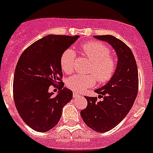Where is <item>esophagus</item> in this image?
<instances>
[{"label": "esophagus", "instance_id": "34e87169", "mask_svg": "<svg viewBox=\"0 0 153 153\" xmlns=\"http://www.w3.org/2000/svg\"><path fill=\"white\" fill-rule=\"evenodd\" d=\"M79 93H77V92H73V97H74V98H77V97H79Z\"/></svg>", "mask_w": 153, "mask_h": 153}]
</instances>
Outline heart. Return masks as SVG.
Masks as SVG:
<instances>
[{
	"instance_id": "1",
	"label": "heart",
	"mask_w": 153,
	"mask_h": 153,
	"mask_svg": "<svg viewBox=\"0 0 153 153\" xmlns=\"http://www.w3.org/2000/svg\"><path fill=\"white\" fill-rule=\"evenodd\" d=\"M84 54L92 61V66L89 73L93 74L82 75L74 74L67 80V86L75 92H81L95 84L96 79L99 82H107L111 79L115 72L116 64L110 55L108 47L100 42L92 41L82 45V47ZM75 53L71 49H67L61 55V66L63 71L67 74L71 73L74 68Z\"/></svg>"
}]
</instances>
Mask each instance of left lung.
Segmentation results:
<instances>
[{
	"mask_svg": "<svg viewBox=\"0 0 153 153\" xmlns=\"http://www.w3.org/2000/svg\"><path fill=\"white\" fill-rule=\"evenodd\" d=\"M94 37L108 43L117 56V65L111 79L95 90L102 100L85 96L88 105L81 111L86 125L103 133L120 124L134 104L138 88V68L133 53L124 42L111 35Z\"/></svg>",
	"mask_w": 153,
	"mask_h": 153,
	"instance_id": "left-lung-1",
	"label": "left lung"
}]
</instances>
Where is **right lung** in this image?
Here are the masks:
<instances>
[{"mask_svg":"<svg viewBox=\"0 0 153 153\" xmlns=\"http://www.w3.org/2000/svg\"><path fill=\"white\" fill-rule=\"evenodd\" d=\"M79 38L48 35L29 46L19 57L14 75V100L22 119L33 130L45 132L56 126L63 107L72 99V91L61 82V57ZM57 82L59 92L53 96L48 88Z\"/></svg>","mask_w":153,"mask_h":153,"instance_id":"1","label":"right lung"}]
</instances>
